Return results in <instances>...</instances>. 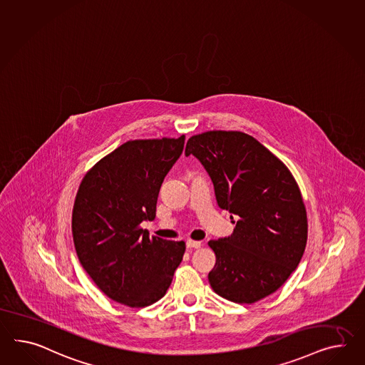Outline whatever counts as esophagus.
<instances>
[{"instance_id": "1", "label": "esophagus", "mask_w": 365, "mask_h": 365, "mask_svg": "<svg viewBox=\"0 0 365 365\" xmlns=\"http://www.w3.org/2000/svg\"><path fill=\"white\" fill-rule=\"evenodd\" d=\"M201 245L202 243L200 241H192V240H187V249H198V247H201Z\"/></svg>"}]
</instances>
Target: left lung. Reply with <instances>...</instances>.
<instances>
[{
	"instance_id": "8db88e82",
	"label": "left lung",
	"mask_w": 365,
	"mask_h": 365,
	"mask_svg": "<svg viewBox=\"0 0 365 365\" xmlns=\"http://www.w3.org/2000/svg\"><path fill=\"white\" fill-rule=\"evenodd\" d=\"M204 165L217 204L229 210L232 235L212 240L215 264L207 279L215 294L254 303L278 290L303 257L307 215L289 168L250 135L209 131L192 136L185 156Z\"/></svg>"
}]
</instances>
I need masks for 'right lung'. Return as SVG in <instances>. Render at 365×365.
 Listing matches in <instances>:
<instances>
[{
  "label": "right lung",
  "instance_id": "obj_1",
  "mask_svg": "<svg viewBox=\"0 0 365 365\" xmlns=\"http://www.w3.org/2000/svg\"><path fill=\"white\" fill-rule=\"evenodd\" d=\"M178 139L131 140L84 176L73 209L75 250L86 272L111 299L145 307L161 299L182 261L185 243L150 237L160 187L184 150Z\"/></svg>",
  "mask_w": 365,
  "mask_h": 365
}]
</instances>
